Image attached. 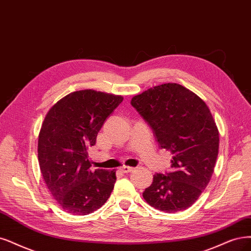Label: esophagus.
I'll use <instances>...</instances> for the list:
<instances>
[{
	"mask_svg": "<svg viewBox=\"0 0 251 251\" xmlns=\"http://www.w3.org/2000/svg\"><path fill=\"white\" fill-rule=\"evenodd\" d=\"M120 170L125 174H128V173H131L134 170V168H131V166H127V165H123Z\"/></svg>",
	"mask_w": 251,
	"mask_h": 251,
	"instance_id": "34e87169",
	"label": "esophagus"
}]
</instances>
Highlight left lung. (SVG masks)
Listing matches in <instances>:
<instances>
[{"label": "left lung", "instance_id": "1", "mask_svg": "<svg viewBox=\"0 0 251 251\" xmlns=\"http://www.w3.org/2000/svg\"><path fill=\"white\" fill-rule=\"evenodd\" d=\"M131 105L152 128L161 149L173 154L168 175L155 174L143 197L153 208L175 213L191 207L214 172L219 132L206 102L179 83L168 82L133 96Z\"/></svg>", "mask_w": 251, "mask_h": 251}]
</instances>
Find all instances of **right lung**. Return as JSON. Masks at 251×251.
I'll return each instance as SVG.
<instances>
[{
	"label": "right lung",
	"instance_id": "add662e5",
	"mask_svg": "<svg viewBox=\"0 0 251 251\" xmlns=\"http://www.w3.org/2000/svg\"><path fill=\"white\" fill-rule=\"evenodd\" d=\"M123 99L91 89L75 91L54 103L44 118L38 136L40 171L52 198L71 215L96 211L114 189L116 170L92 173L87 150Z\"/></svg>",
	"mask_w": 251,
	"mask_h": 251
}]
</instances>
